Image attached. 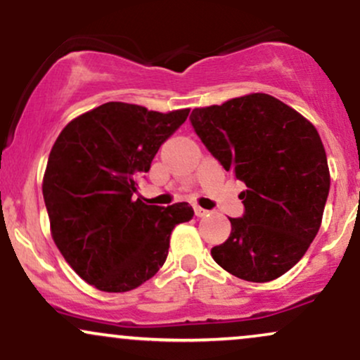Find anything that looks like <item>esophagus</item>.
Instances as JSON below:
<instances>
[{"instance_id":"esophagus-1","label":"esophagus","mask_w":360,"mask_h":360,"mask_svg":"<svg viewBox=\"0 0 360 360\" xmlns=\"http://www.w3.org/2000/svg\"><path fill=\"white\" fill-rule=\"evenodd\" d=\"M194 214H196L198 218H203V217H208L210 212L205 208H200V206H194Z\"/></svg>"}]
</instances>
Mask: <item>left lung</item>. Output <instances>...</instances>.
Wrapping results in <instances>:
<instances>
[{"label":"left lung","instance_id":"8db88e82","mask_svg":"<svg viewBox=\"0 0 360 360\" xmlns=\"http://www.w3.org/2000/svg\"><path fill=\"white\" fill-rule=\"evenodd\" d=\"M191 125L205 147L245 184L243 214L212 249L237 278L267 283L288 272L321 225L330 172L316 128L291 106L264 93L194 108Z\"/></svg>","mask_w":360,"mask_h":360}]
</instances>
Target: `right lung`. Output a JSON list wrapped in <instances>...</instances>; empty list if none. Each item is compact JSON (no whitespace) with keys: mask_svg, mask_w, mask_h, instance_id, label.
<instances>
[{"mask_svg":"<svg viewBox=\"0 0 360 360\" xmlns=\"http://www.w3.org/2000/svg\"><path fill=\"white\" fill-rule=\"evenodd\" d=\"M188 115L110 101L74 118L53 143L42 184L52 238L100 291L125 292L155 276L174 226L193 218L188 203L134 200L159 147Z\"/></svg>","mask_w":360,"mask_h":360,"instance_id":"obj_1","label":"right lung"}]
</instances>
